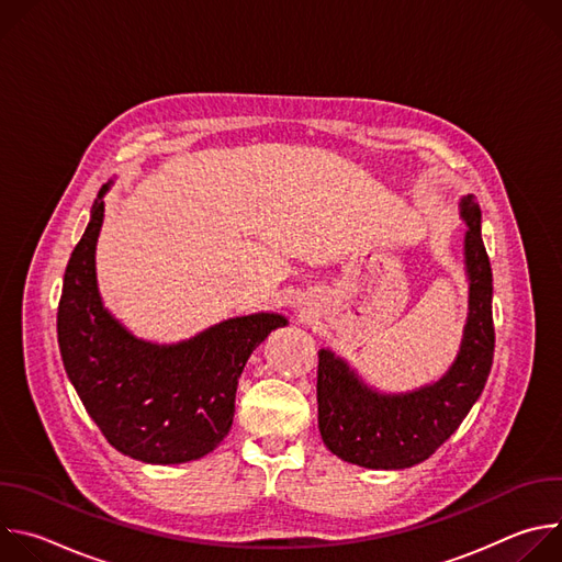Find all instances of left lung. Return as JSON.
Segmentation results:
<instances>
[{
	"instance_id": "1",
	"label": "left lung",
	"mask_w": 562,
	"mask_h": 562,
	"mask_svg": "<svg viewBox=\"0 0 562 562\" xmlns=\"http://www.w3.org/2000/svg\"><path fill=\"white\" fill-rule=\"evenodd\" d=\"M469 284L467 323L451 367L434 382L386 393L331 349L317 351V427L327 449L364 469H407L427 460L467 418L494 362V278L473 195L458 204Z\"/></svg>"
}]
</instances>
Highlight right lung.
Instances as JSON below:
<instances>
[{
    "instance_id": "right-lung-1",
    "label": "right lung",
    "mask_w": 562,
    "mask_h": 562,
    "mask_svg": "<svg viewBox=\"0 0 562 562\" xmlns=\"http://www.w3.org/2000/svg\"><path fill=\"white\" fill-rule=\"evenodd\" d=\"M106 182L70 254L57 308V342L79 400L104 438L148 464H180L211 453L228 434L237 380L282 313L235 315L198 336L157 345L133 336L104 306L95 247Z\"/></svg>"
}]
</instances>
